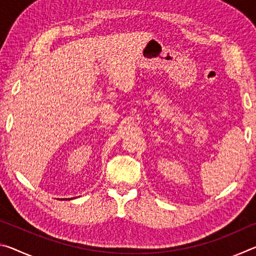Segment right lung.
Wrapping results in <instances>:
<instances>
[{
	"label": "right lung",
	"instance_id": "obj_1",
	"mask_svg": "<svg viewBox=\"0 0 256 256\" xmlns=\"http://www.w3.org/2000/svg\"><path fill=\"white\" fill-rule=\"evenodd\" d=\"M66 200H68V198H66Z\"/></svg>",
	"mask_w": 256,
	"mask_h": 256
}]
</instances>
